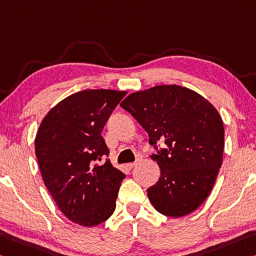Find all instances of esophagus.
Returning a JSON list of instances; mask_svg holds the SVG:
<instances>
[{"instance_id":"1","label":"esophagus","mask_w":256,"mask_h":256,"mask_svg":"<svg viewBox=\"0 0 256 256\" xmlns=\"http://www.w3.org/2000/svg\"><path fill=\"white\" fill-rule=\"evenodd\" d=\"M140 162H141V158H138V160H136V162H133V163L128 164V168H134V166H136L138 164H139Z\"/></svg>"}]
</instances>
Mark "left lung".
Returning a JSON list of instances; mask_svg holds the SVG:
<instances>
[{"instance_id":"left-lung-1","label":"left lung","mask_w":256,"mask_h":256,"mask_svg":"<svg viewBox=\"0 0 256 256\" xmlns=\"http://www.w3.org/2000/svg\"><path fill=\"white\" fill-rule=\"evenodd\" d=\"M120 107L134 117L157 150V184L147 189L154 208L180 218L208 198L222 165L223 122L216 108L180 85H160L130 94ZM164 142V148L160 142Z\"/></svg>"}]
</instances>
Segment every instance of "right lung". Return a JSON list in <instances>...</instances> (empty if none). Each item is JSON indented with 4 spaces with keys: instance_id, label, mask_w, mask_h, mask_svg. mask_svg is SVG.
Wrapping results in <instances>:
<instances>
[{
    "instance_id": "obj_1",
    "label": "right lung",
    "mask_w": 256,
    "mask_h": 256,
    "mask_svg": "<svg viewBox=\"0 0 256 256\" xmlns=\"http://www.w3.org/2000/svg\"><path fill=\"white\" fill-rule=\"evenodd\" d=\"M126 92L84 90L52 108L35 139L44 184L70 220L94 226L110 218L125 174L108 160L101 132Z\"/></svg>"
}]
</instances>
